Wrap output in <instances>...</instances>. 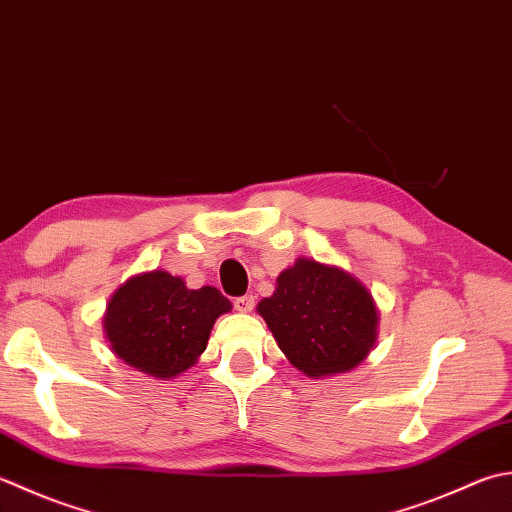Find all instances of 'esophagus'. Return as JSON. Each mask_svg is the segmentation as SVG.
I'll list each match as a JSON object with an SVG mask.
<instances>
[{"label": "esophagus", "mask_w": 512, "mask_h": 512, "mask_svg": "<svg viewBox=\"0 0 512 512\" xmlns=\"http://www.w3.org/2000/svg\"><path fill=\"white\" fill-rule=\"evenodd\" d=\"M233 306H235V310H239V313H250V310H253V306H255V299L250 297V295L235 297Z\"/></svg>", "instance_id": "esophagus-1"}]
</instances>
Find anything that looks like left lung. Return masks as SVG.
I'll use <instances>...</instances> for the list:
<instances>
[{
  "label": "left lung",
  "mask_w": 512,
  "mask_h": 512,
  "mask_svg": "<svg viewBox=\"0 0 512 512\" xmlns=\"http://www.w3.org/2000/svg\"><path fill=\"white\" fill-rule=\"evenodd\" d=\"M257 313L288 362L313 379L357 368L379 333V310L362 279L308 257L279 273Z\"/></svg>",
  "instance_id": "obj_1"
}]
</instances>
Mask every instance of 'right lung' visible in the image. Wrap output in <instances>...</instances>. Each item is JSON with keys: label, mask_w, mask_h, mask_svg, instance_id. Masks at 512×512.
<instances>
[{"label": "right lung", "mask_w": 512, "mask_h": 512, "mask_svg": "<svg viewBox=\"0 0 512 512\" xmlns=\"http://www.w3.org/2000/svg\"><path fill=\"white\" fill-rule=\"evenodd\" d=\"M230 308L217 288L193 290L182 277L155 268L115 290L102 330L126 366L155 379H173L197 364L217 317Z\"/></svg>", "instance_id": "1"}]
</instances>
